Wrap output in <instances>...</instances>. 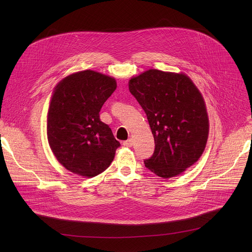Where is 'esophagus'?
Returning a JSON list of instances; mask_svg holds the SVG:
<instances>
[{"label": "esophagus", "mask_w": 252, "mask_h": 252, "mask_svg": "<svg viewBox=\"0 0 252 252\" xmlns=\"http://www.w3.org/2000/svg\"><path fill=\"white\" fill-rule=\"evenodd\" d=\"M132 145H133V142H132V139H131V138H129V139H127V140H126V141L123 142V146L126 147V148H131Z\"/></svg>", "instance_id": "esophagus-1"}]
</instances>
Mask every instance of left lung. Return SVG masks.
I'll use <instances>...</instances> for the list:
<instances>
[{
	"mask_svg": "<svg viewBox=\"0 0 252 252\" xmlns=\"http://www.w3.org/2000/svg\"><path fill=\"white\" fill-rule=\"evenodd\" d=\"M128 89L145 111L155 152L145 165L169 178L201 157L208 136V118L198 89L185 74L149 69L129 80Z\"/></svg>",
	"mask_w": 252,
	"mask_h": 252,
	"instance_id": "obj_1",
	"label": "left lung"
}]
</instances>
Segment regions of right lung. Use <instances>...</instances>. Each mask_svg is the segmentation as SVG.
<instances>
[{
	"label": "right lung",
	"instance_id": "add662e5",
	"mask_svg": "<svg viewBox=\"0 0 252 252\" xmlns=\"http://www.w3.org/2000/svg\"><path fill=\"white\" fill-rule=\"evenodd\" d=\"M116 89L114 78L91 69L71 74L56 87L47 134L53 154L67 170L94 177L114 160L121 143L99 112Z\"/></svg>",
	"mask_w": 252,
	"mask_h": 252
}]
</instances>
